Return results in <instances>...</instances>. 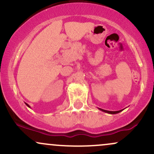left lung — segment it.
Wrapping results in <instances>:
<instances>
[{
    "instance_id": "obj_1",
    "label": "left lung",
    "mask_w": 154,
    "mask_h": 154,
    "mask_svg": "<svg viewBox=\"0 0 154 154\" xmlns=\"http://www.w3.org/2000/svg\"><path fill=\"white\" fill-rule=\"evenodd\" d=\"M100 111H103V112H106V113H109V114H117V113H119L120 111H122V110L120 111H107V110H103V109H99Z\"/></svg>"
}]
</instances>
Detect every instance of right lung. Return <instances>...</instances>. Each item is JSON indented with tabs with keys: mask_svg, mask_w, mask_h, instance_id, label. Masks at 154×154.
<instances>
[{
	"mask_svg": "<svg viewBox=\"0 0 154 154\" xmlns=\"http://www.w3.org/2000/svg\"><path fill=\"white\" fill-rule=\"evenodd\" d=\"M26 106H28V107H29V105H28V104H27V103H26ZM29 108H30V107H29Z\"/></svg>",
	"mask_w": 154,
	"mask_h": 154,
	"instance_id": "add662e5",
	"label": "right lung"
}]
</instances>
